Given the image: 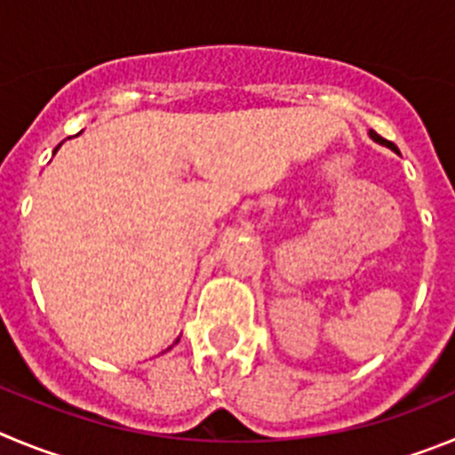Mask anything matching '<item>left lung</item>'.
I'll use <instances>...</instances> for the list:
<instances>
[{"label": "left lung", "instance_id": "8db88e82", "mask_svg": "<svg viewBox=\"0 0 455 455\" xmlns=\"http://www.w3.org/2000/svg\"><path fill=\"white\" fill-rule=\"evenodd\" d=\"M370 138H371V140H374V142H379V145H383V147H390V149H392V151H396V154H399V149H396V147H395V145H392V142L383 140V138H380V136H379V133H374V131H370Z\"/></svg>", "mask_w": 455, "mask_h": 455}]
</instances>
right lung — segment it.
<instances>
[{"instance_id":"add662e5","label":"right lung","mask_w":455,"mask_h":455,"mask_svg":"<svg viewBox=\"0 0 455 455\" xmlns=\"http://www.w3.org/2000/svg\"><path fill=\"white\" fill-rule=\"evenodd\" d=\"M60 145H63V142H60ZM60 145H59V147H60ZM59 147H56V149H59ZM56 149H54V151H56ZM177 342H179V339H177ZM177 342H174V345H177ZM170 349H172V347H170Z\"/></svg>"}]
</instances>
